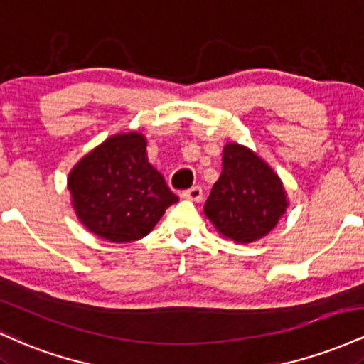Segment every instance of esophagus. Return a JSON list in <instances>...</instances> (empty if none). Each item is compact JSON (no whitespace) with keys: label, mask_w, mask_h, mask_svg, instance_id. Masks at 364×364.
Wrapping results in <instances>:
<instances>
[{"label":"esophagus","mask_w":364,"mask_h":364,"mask_svg":"<svg viewBox=\"0 0 364 364\" xmlns=\"http://www.w3.org/2000/svg\"><path fill=\"white\" fill-rule=\"evenodd\" d=\"M181 196H183V198H185V200H190V202H196V203H198L200 200H202L203 191H202V188H200V186H193V188H190V190L183 191Z\"/></svg>","instance_id":"1"}]
</instances>
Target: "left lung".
<instances>
[{
	"mask_svg": "<svg viewBox=\"0 0 364 364\" xmlns=\"http://www.w3.org/2000/svg\"><path fill=\"white\" fill-rule=\"evenodd\" d=\"M287 207L279 174L252 149L237 141L225 144L223 171L203 207L215 231L235 243H255L272 231Z\"/></svg>",
	"mask_w": 364,
	"mask_h": 364,
	"instance_id": "8db88e82",
	"label": "left lung"
}]
</instances>
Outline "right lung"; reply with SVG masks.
I'll return each instance as SVG.
<instances>
[{
    "label": "right lung",
    "instance_id": "right-lung-1",
    "mask_svg": "<svg viewBox=\"0 0 364 364\" xmlns=\"http://www.w3.org/2000/svg\"><path fill=\"white\" fill-rule=\"evenodd\" d=\"M68 190L78 220L111 243L145 237L178 202L149 162L140 132L116 133L85 154L70 171Z\"/></svg>",
    "mask_w": 364,
    "mask_h": 364
}]
</instances>
